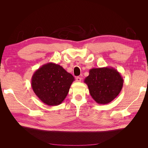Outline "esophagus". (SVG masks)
<instances>
[{
  "instance_id": "1",
  "label": "esophagus",
  "mask_w": 148,
  "mask_h": 148,
  "mask_svg": "<svg viewBox=\"0 0 148 148\" xmlns=\"http://www.w3.org/2000/svg\"><path fill=\"white\" fill-rule=\"evenodd\" d=\"M76 81H77V82H80L82 81V78L79 77H77V78H76Z\"/></svg>"
}]
</instances>
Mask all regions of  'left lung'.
Returning <instances> with one entry per match:
<instances>
[{
    "label": "left lung",
    "instance_id": "obj_1",
    "mask_svg": "<svg viewBox=\"0 0 148 148\" xmlns=\"http://www.w3.org/2000/svg\"><path fill=\"white\" fill-rule=\"evenodd\" d=\"M84 82L88 85L94 100L99 104H107L119 95L123 87V79L117 70L106 66L89 70Z\"/></svg>",
    "mask_w": 148,
    "mask_h": 148
}]
</instances>
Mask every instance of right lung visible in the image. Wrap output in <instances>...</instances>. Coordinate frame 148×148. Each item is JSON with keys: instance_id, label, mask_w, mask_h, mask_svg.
<instances>
[{"instance_id": "obj_1", "label": "right lung", "mask_w": 148, "mask_h": 148, "mask_svg": "<svg viewBox=\"0 0 148 148\" xmlns=\"http://www.w3.org/2000/svg\"><path fill=\"white\" fill-rule=\"evenodd\" d=\"M73 76L62 66L49 62L39 68L31 78V87L35 95L44 104H60L68 95Z\"/></svg>"}]
</instances>
